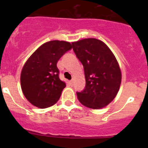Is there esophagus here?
I'll return each mask as SVG.
<instances>
[{
	"label": "esophagus",
	"instance_id": "1",
	"mask_svg": "<svg viewBox=\"0 0 148 148\" xmlns=\"http://www.w3.org/2000/svg\"><path fill=\"white\" fill-rule=\"evenodd\" d=\"M69 84H70V85H73V79L70 80V82H69Z\"/></svg>",
	"mask_w": 148,
	"mask_h": 148
}]
</instances>
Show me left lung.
I'll return each mask as SVG.
<instances>
[{
    "label": "left lung",
    "instance_id": "left-lung-1",
    "mask_svg": "<svg viewBox=\"0 0 148 148\" xmlns=\"http://www.w3.org/2000/svg\"><path fill=\"white\" fill-rule=\"evenodd\" d=\"M72 45L83 65L86 79L84 89L76 92L78 100L92 109L104 108L114 99L121 84V70L116 57L98 39H83Z\"/></svg>",
    "mask_w": 148,
    "mask_h": 148
}]
</instances>
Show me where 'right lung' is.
Listing matches in <instances>:
<instances>
[{
  "label": "right lung",
  "instance_id": "right-lung-1",
  "mask_svg": "<svg viewBox=\"0 0 148 148\" xmlns=\"http://www.w3.org/2000/svg\"><path fill=\"white\" fill-rule=\"evenodd\" d=\"M73 48L63 40H51L41 45L23 66L21 84L26 99L39 108L56 104L66 84L59 78L57 63Z\"/></svg>",
  "mask_w": 148,
  "mask_h": 148
}]
</instances>
